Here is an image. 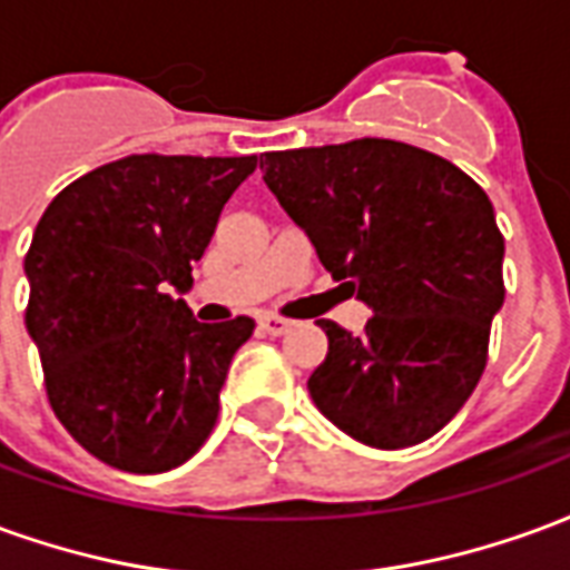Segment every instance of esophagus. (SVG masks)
Listing matches in <instances>:
<instances>
[{
  "label": "esophagus",
  "mask_w": 570,
  "mask_h": 570,
  "mask_svg": "<svg viewBox=\"0 0 570 570\" xmlns=\"http://www.w3.org/2000/svg\"><path fill=\"white\" fill-rule=\"evenodd\" d=\"M289 326H293V321H286V317H277V314H265V317H259V330H262V333H268V335L289 333Z\"/></svg>",
  "instance_id": "obj_1"
}]
</instances>
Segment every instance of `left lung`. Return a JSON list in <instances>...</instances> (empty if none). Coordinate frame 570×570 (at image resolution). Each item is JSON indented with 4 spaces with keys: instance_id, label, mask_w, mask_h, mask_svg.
<instances>
[{
    "instance_id": "obj_1",
    "label": "left lung",
    "mask_w": 570,
    "mask_h": 570,
    "mask_svg": "<svg viewBox=\"0 0 570 570\" xmlns=\"http://www.w3.org/2000/svg\"><path fill=\"white\" fill-rule=\"evenodd\" d=\"M259 167L323 268L375 311L357 335L317 321L330 351L311 400L372 449L430 440L482 379L507 293L489 195L440 155L379 137L265 151Z\"/></svg>"
}]
</instances>
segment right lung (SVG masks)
Wrapping results in <instances>:
<instances>
[{
	"mask_svg": "<svg viewBox=\"0 0 570 570\" xmlns=\"http://www.w3.org/2000/svg\"><path fill=\"white\" fill-rule=\"evenodd\" d=\"M253 170L256 155H128L69 183L36 225L23 272L45 394L104 464L164 473L210 436L256 323H198L176 293Z\"/></svg>",
	"mask_w": 570,
	"mask_h": 570,
	"instance_id": "right-lung-1",
	"label": "right lung"
}]
</instances>
